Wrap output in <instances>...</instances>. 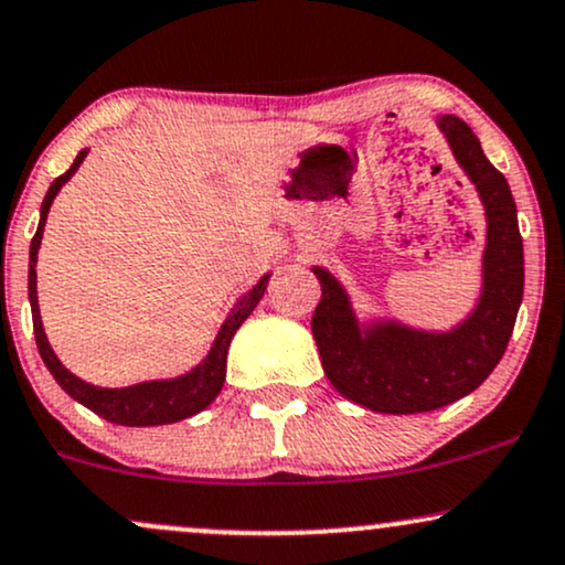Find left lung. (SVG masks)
<instances>
[{
	"label": "left lung",
	"mask_w": 565,
	"mask_h": 565,
	"mask_svg": "<svg viewBox=\"0 0 565 565\" xmlns=\"http://www.w3.org/2000/svg\"><path fill=\"white\" fill-rule=\"evenodd\" d=\"M439 128L487 210L484 291L471 318L450 334L390 323L363 337L344 289L316 268L321 302L310 326L326 376L339 394L376 413L437 411L477 390L500 363L523 297V244L511 186L484 158L468 124L445 115Z\"/></svg>",
	"instance_id": "obj_1"
}]
</instances>
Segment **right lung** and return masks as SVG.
Returning a JSON list of instances; mask_svg holds the SVG:
<instances>
[{
	"label": "right lung",
	"instance_id": "right-lung-1",
	"mask_svg": "<svg viewBox=\"0 0 565 565\" xmlns=\"http://www.w3.org/2000/svg\"><path fill=\"white\" fill-rule=\"evenodd\" d=\"M86 158V149L78 152L76 162L63 175L52 181L50 192H46L44 202H42V221H39L36 236L31 239V263H29V300H31V312H33V334H36V348L39 355H42L44 365L50 369L63 390L71 394L73 399H78L81 405H86L88 411L97 413L105 420L118 426H162V424H175V420H183L194 413L205 411V407L213 403L221 392L223 382H226V355H228V344L234 339L236 329L247 321V316L257 308L260 302L265 287H268V276L260 278V284L247 291L239 302L234 305V310L228 312L226 323L221 326L217 331L213 350L205 358V363L196 365L192 373L181 379H171V382H147V384H136V386H126V390H102V386H92L86 382H81L78 376H73L71 371L60 363L57 355H54L50 342H46L44 326H42V316H39V300H36V253L39 244H42V234H44V223H46V213H50L52 200L57 196L63 183L71 179L73 173L78 171V166Z\"/></svg>",
	"mask_w": 565,
	"mask_h": 565
}]
</instances>
